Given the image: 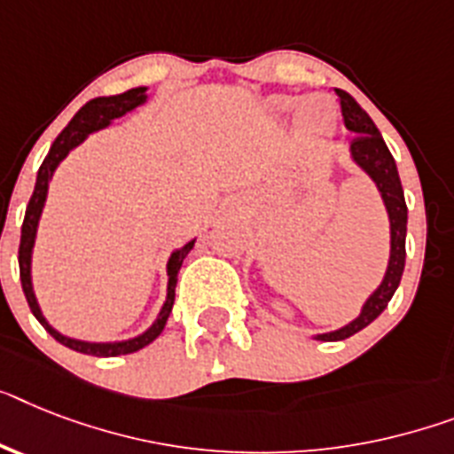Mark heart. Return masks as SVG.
Segmentation results:
<instances>
[{"mask_svg": "<svg viewBox=\"0 0 454 454\" xmlns=\"http://www.w3.org/2000/svg\"><path fill=\"white\" fill-rule=\"evenodd\" d=\"M294 106V99H280L278 108H292ZM329 108L325 104L322 97H310V99L301 101V106H299V122L303 127H309V129H322L325 122H327Z\"/></svg>", "mask_w": 454, "mask_h": 454, "instance_id": "1", "label": "heart"}]
</instances>
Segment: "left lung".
I'll list each match as a JSON object with an SVG mask.
<instances>
[{"mask_svg": "<svg viewBox=\"0 0 454 454\" xmlns=\"http://www.w3.org/2000/svg\"><path fill=\"white\" fill-rule=\"evenodd\" d=\"M336 95L340 99L343 122H346L350 132L357 134L350 141V155L369 174L371 181L378 185V192H380V197L385 201V208H387L389 236H392V241H389V264L387 271H385L383 283L366 299V303L362 306V313L350 325H346V327L329 332V334H317L320 340H343L348 336L362 332L364 327H369L371 322L376 320L387 309L389 299H392V294H395L399 283H402V273L403 267H406L408 208L406 200H403V187L402 181H399L395 157L387 151L383 137H380L378 127L373 125V120L369 118L364 108L359 106L357 101L348 95L346 90H336Z\"/></svg>", "mask_w": 454, "mask_h": 454, "instance_id": "obj_1", "label": "left lung"}]
</instances>
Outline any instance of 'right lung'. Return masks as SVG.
I'll use <instances>...</instances> for the list:
<instances>
[{"label":"right lung","instance_id":"1","mask_svg":"<svg viewBox=\"0 0 454 454\" xmlns=\"http://www.w3.org/2000/svg\"><path fill=\"white\" fill-rule=\"evenodd\" d=\"M145 101V88H132L122 92V95L115 97H97V99L88 101L81 111H78L74 118H71L69 125L59 132V137L52 141L51 151H48L46 160L39 167V174H36V185H34L32 200L27 204V211H25V220H22V231H20V248H18V264H20V283L22 292H25V299H27L29 309H32L34 317L46 327L48 334L55 340H59L62 346L76 350V353L83 355H95V357H118V355H129L137 353L141 348H145L148 343L162 334L164 325H167V317L174 309V299H176V283H178V271H181V264L185 260V254L192 250L194 241L185 243L183 248H178L176 253H171L167 264L168 273V286H167V301H164L162 310L157 320L153 322L151 327L145 329L141 336H134V339L118 340V343H88V340H76L69 339V336L59 334L55 329L48 325V320L41 313L39 303H36V297H34L32 290V248H34V239H36V227H39L41 211H43V204H46V194H48V183L52 178V171L58 168V164L69 155V151H74L78 144H83L88 134L97 132V129H104V127L111 125V120L125 115L127 111L141 106Z\"/></svg>","mask_w":454,"mask_h":454}]
</instances>
